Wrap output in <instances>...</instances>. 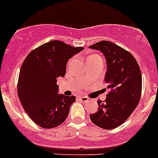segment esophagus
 <instances>
[{"label": "esophagus", "mask_w": 158, "mask_h": 158, "mask_svg": "<svg viewBox=\"0 0 158 158\" xmlns=\"http://www.w3.org/2000/svg\"><path fill=\"white\" fill-rule=\"evenodd\" d=\"M79 99L82 102H86L89 101V98L86 96H79Z\"/></svg>", "instance_id": "1"}]
</instances>
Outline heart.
<instances>
[{
  "instance_id": "1",
  "label": "heart",
  "mask_w": 158,
  "mask_h": 158,
  "mask_svg": "<svg viewBox=\"0 0 158 158\" xmlns=\"http://www.w3.org/2000/svg\"><path fill=\"white\" fill-rule=\"evenodd\" d=\"M92 57H94V56H92ZM90 58H91V57H90Z\"/></svg>"
}]
</instances>
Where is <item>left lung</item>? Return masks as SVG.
<instances>
[{
	"mask_svg": "<svg viewBox=\"0 0 158 158\" xmlns=\"http://www.w3.org/2000/svg\"><path fill=\"white\" fill-rule=\"evenodd\" d=\"M89 48L100 50L106 59L105 81L109 89L106 99L98 101V110L90 114L92 123L111 130L120 126L130 117L141 99L142 77L138 62L122 47L102 40Z\"/></svg>",
	"mask_w": 158,
	"mask_h": 158,
	"instance_id": "left-lung-1",
	"label": "left lung"
}]
</instances>
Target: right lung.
Returning <instances> with one entry per match:
<instances>
[{
  "label": "right lung",
  "instance_id": "obj_1",
  "mask_svg": "<svg viewBox=\"0 0 158 158\" xmlns=\"http://www.w3.org/2000/svg\"><path fill=\"white\" fill-rule=\"evenodd\" d=\"M83 49L52 40L32 50L22 63L19 99L31 120L41 128H55L67 118L76 97L58 94L57 78L65 76L68 60Z\"/></svg>",
  "mask_w": 158,
  "mask_h": 158
}]
</instances>
